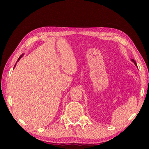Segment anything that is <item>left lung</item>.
Wrapping results in <instances>:
<instances>
[{
    "mask_svg": "<svg viewBox=\"0 0 149 149\" xmlns=\"http://www.w3.org/2000/svg\"><path fill=\"white\" fill-rule=\"evenodd\" d=\"M132 62H134V64H135V65H136V66H137V64H136V62H135V60H133V59H132Z\"/></svg>",
    "mask_w": 149,
    "mask_h": 149,
    "instance_id": "obj_1",
    "label": "left lung"
}]
</instances>
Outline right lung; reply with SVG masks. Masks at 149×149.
Wrapping results in <instances>:
<instances>
[{
    "label": "right lung",
    "instance_id": "add662e5",
    "mask_svg": "<svg viewBox=\"0 0 149 149\" xmlns=\"http://www.w3.org/2000/svg\"><path fill=\"white\" fill-rule=\"evenodd\" d=\"M23 55H24V54H22V55H21V56H20L19 58H18V59H17V62H16V63L17 62H18L19 61V60H20V58H21L22 57V56H23ZM15 66H16V64H15V65H14V68H15Z\"/></svg>",
    "mask_w": 149,
    "mask_h": 149
}]
</instances>
